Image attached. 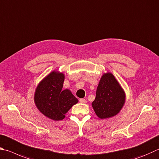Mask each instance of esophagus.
Segmentation results:
<instances>
[{"mask_svg":"<svg viewBox=\"0 0 159 159\" xmlns=\"http://www.w3.org/2000/svg\"><path fill=\"white\" fill-rule=\"evenodd\" d=\"M80 102H82V103H87V100H85L84 98H81L80 99Z\"/></svg>","mask_w":159,"mask_h":159,"instance_id":"1","label":"esophagus"}]
</instances>
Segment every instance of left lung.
<instances>
[{
  "label": "left lung",
  "instance_id": "8db88e82",
  "mask_svg": "<svg viewBox=\"0 0 159 159\" xmlns=\"http://www.w3.org/2000/svg\"><path fill=\"white\" fill-rule=\"evenodd\" d=\"M126 100L124 91L110 72L102 75L96 90L92 107L101 119H107L120 112Z\"/></svg>",
  "mask_w": 159,
  "mask_h": 159
}]
</instances>
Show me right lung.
I'll use <instances>...</instances> for the list:
<instances>
[{
  "label": "right lung",
  "instance_id": "right-lung-1",
  "mask_svg": "<svg viewBox=\"0 0 159 159\" xmlns=\"http://www.w3.org/2000/svg\"><path fill=\"white\" fill-rule=\"evenodd\" d=\"M63 73L52 71L39 83L34 101L36 107L47 117L54 121L62 120L67 112L78 102L69 89L63 90Z\"/></svg>",
  "mask_w": 159,
  "mask_h": 159
}]
</instances>
